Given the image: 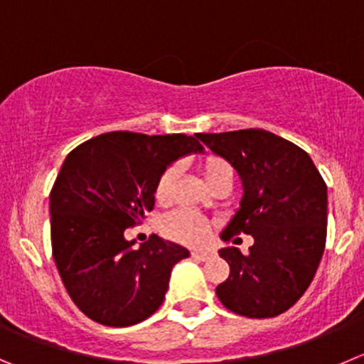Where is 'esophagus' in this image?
<instances>
[{
  "mask_svg": "<svg viewBox=\"0 0 364 364\" xmlns=\"http://www.w3.org/2000/svg\"><path fill=\"white\" fill-rule=\"evenodd\" d=\"M193 257L200 259V261H207V259H210L214 255L213 250H193L191 252Z\"/></svg>",
  "mask_w": 364,
  "mask_h": 364,
  "instance_id": "esophagus-1",
  "label": "esophagus"
}]
</instances>
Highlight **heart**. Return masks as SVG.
Masks as SVG:
<instances>
[{"mask_svg":"<svg viewBox=\"0 0 364 364\" xmlns=\"http://www.w3.org/2000/svg\"><path fill=\"white\" fill-rule=\"evenodd\" d=\"M200 171H202L203 182H205L210 191L214 188H220V186H227V188L232 186V176H234V173H232L230 164L225 159L216 157V155H209V157H205L200 162ZM175 178V166H169L159 176L157 186H155V200L159 203L169 202ZM162 232H164L166 237L180 241V243H200L207 236V223L202 218L196 216V214L184 213L182 210V213L171 214V216H168L162 221Z\"/></svg>","mask_w":364,"mask_h":364,"instance_id":"1","label":"heart"}]
</instances>
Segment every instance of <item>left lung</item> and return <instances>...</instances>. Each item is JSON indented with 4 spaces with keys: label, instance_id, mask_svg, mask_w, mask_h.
<instances>
[{
    "label": "left lung",
    "instance_id": "1",
    "mask_svg": "<svg viewBox=\"0 0 364 364\" xmlns=\"http://www.w3.org/2000/svg\"><path fill=\"white\" fill-rule=\"evenodd\" d=\"M196 137L241 180L240 207L221 240L240 232L254 237L248 254L220 250L230 275L218 299L241 316H279L306 293L323 255L327 186L302 148L261 128Z\"/></svg>",
    "mask_w": 364,
    "mask_h": 364
}]
</instances>
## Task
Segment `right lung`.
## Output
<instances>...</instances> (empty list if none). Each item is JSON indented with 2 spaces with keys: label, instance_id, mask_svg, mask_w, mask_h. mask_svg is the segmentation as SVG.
I'll use <instances>...</instances> for the list:
<instances>
[{
  "label": "right lung",
  "instance_id": "add662e5",
  "mask_svg": "<svg viewBox=\"0 0 364 364\" xmlns=\"http://www.w3.org/2000/svg\"><path fill=\"white\" fill-rule=\"evenodd\" d=\"M202 151L196 136L110 132L65 157L50 195L51 248L62 282L85 316L128 327L161 307L173 266L189 250L159 236L136 248L124 228L154 209L164 169Z\"/></svg>",
  "mask_w": 364,
  "mask_h": 364
}]
</instances>
